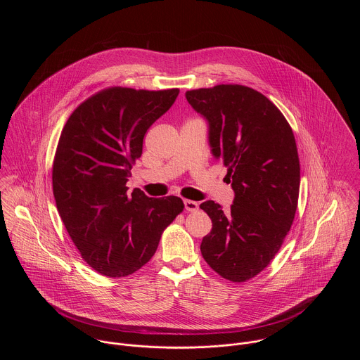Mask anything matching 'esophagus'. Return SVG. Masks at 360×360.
<instances>
[{"mask_svg": "<svg viewBox=\"0 0 360 360\" xmlns=\"http://www.w3.org/2000/svg\"><path fill=\"white\" fill-rule=\"evenodd\" d=\"M184 206H186V210H188V212H197L200 207L195 201H191V200H186Z\"/></svg>", "mask_w": 360, "mask_h": 360, "instance_id": "34e87169", "label": "esophagus"}]
</instances>
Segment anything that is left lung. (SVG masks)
<instances>
[{"mask_svg":"<svg viewBox=\"0 0 360 360\" xmlns=\"http://www.w3.org/2000/svg\"><path fill=\"white\" fill-rule=\"evenodd\" d=\"M186 98L207 119L212 154L236 193L229 212L214 201L200 205L212 220L201 254L219 276L244 283L267 267L292 226L301 183L295 137L280 109L251 87L219 84Z\"/></svg>","mask_w":360,"mask_h":360,"instance_id":"1","label":"left lung"}]
</instances>
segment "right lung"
Instances as JSON below:
<instances>
[{"mask_svg":"<svg viewBox=\"0 0 360 360\" xmlns=\"http://www.w3.org/2000/svg\"><path fill=\"white\" fill-rule=\"evenodd\" d=\"M179 89L108 87L66 120L52 163V191L83 260L106 277H126L154 257L165 229L184 209L181 198L127 193L147 130Z\"/></svg>","mask_w":360,"mask_h":360,"instance_id":"add662e5","label":"right lung"}]
</instances>
